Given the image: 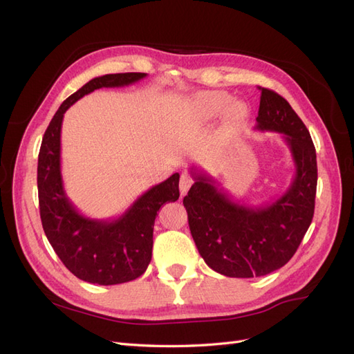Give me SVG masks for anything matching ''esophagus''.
<instances>
[{
	"instance_id": "1",
	"label": "esophagus",
	"mask_w": 354,
	"mask_h": 354,
	"mask_svg": "<svg viewBox=\"0 0 354 354\" xmlns=\"http://www.w3.org/2000/svg\"><path fill=\"white\" fill-rule=\"evenodd\" d=\"M192 185H194V178H192L190 176H187V174H181L180 185H178L180 186V195L185 196Z\"/></svg>"
}]
</instances>
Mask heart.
<instances>
[{
    "label": "heart",
    "instance_id": "b5f03b06",
    "mask_svg": "<svg viewBox=\"0 0 354 354\" xmlns=\"http://www.w3.org/2000/svg\"><path fill=\"white\" fill-rule=\"evenodd\" d=\"M194 106L202 120H214L226 112L230 122L243 121L248 109L241 102H233V97L226 91H202L194 99Z\"/></svg>",
    "mask_w": 354,
    "mask_h": 354
}]
</instances>
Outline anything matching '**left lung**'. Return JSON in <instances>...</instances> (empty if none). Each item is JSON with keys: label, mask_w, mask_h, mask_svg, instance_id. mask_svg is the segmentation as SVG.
<instances>
[{"label": "left lung", "mask_w": 354, "mask_h": 354, "mask_svg": "<svg viewBox=\"0 0 354 354\" xmlns=\"http://www.w3.org/2000/svg\"><path fill=\"white\" fill-rule=\"evenodd\" d=\"M255 130L283 136L295 164L285 194L261 207L234 202L212 177L192 168L194 186L183 199L189 227L205 263L229 277H259L292 259L312 223L317 186L316 149L282 95L261 88Z\"/></svg>", "instance_id": "left-lung-1"}]
</instances>
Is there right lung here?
<instances>
[{
	"instance_id": "obj_1",
	"label": "right lung",
	"mask_w": 354,
	"mask_h": 354,
	"mask_svg": "<svg viewBox=\"0 0 354 354\" xmlns=\"http://www.w3.org/2000/svg\"><path fill=\"white\" fill-rule=\"evenodd\" d=\"M145 77L146 73L142 72H127L93 78L60 104L42 137L37 177L42 229L66 269L90 283H124L146 272L152 259L155 218L165 202L178 199L180 174L176 173L145 192L115 220L82 216L63 189L60 171L63 115L85 94L104 87H124Z\"/></svg>"
}]
</instances>
